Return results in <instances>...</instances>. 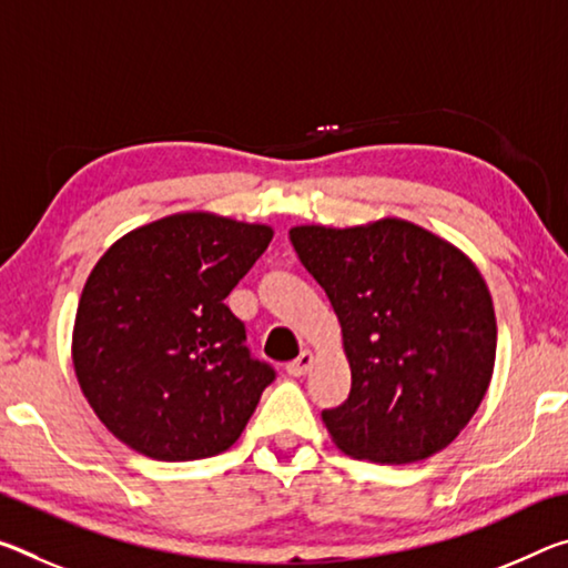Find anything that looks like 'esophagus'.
<instances>
[{
    "instance_id": "1",
    "label": "esophagus",
    "mask_w": 568,
    "mask_h": 568,
    "mask_svg": "<svg viewBox=\"0 0 568 568\" xmlns=\"http://www.w3.org/2000/svg\"><path fill=\"white\" fill-rule=\"evenodd\" d=\"M311 366H313V354L311 351H301V356L293 358V362L285 366V372L291 376H303V374H308Z\"/></svg>"
}]
</instances>
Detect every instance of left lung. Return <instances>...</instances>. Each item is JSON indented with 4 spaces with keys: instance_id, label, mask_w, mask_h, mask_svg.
Here are the masks:
<instances>
[{
    "instance_id": "1",
    "label": "left lung",
    "mask_w": 568,
    "mask_h": 568,
    "mask_svg": "<svg viewBox=\"0 0 568 568\" xmlns=\"http://www.w3.org/2000/svg\"><path fill=\"white\" fill-rule=\"evenodd\" d=\"M291 242L336 311L351 364L348 399L321 412L333 443L386 465L445 449L493 376L498 328L478 267L404 220L305 224Z\"/></svg>"
}]
</instances>
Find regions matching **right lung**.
<instances>
[{
    "label": "right lung",
    "mask_w": 568,
    "mask_h": 568,
    "mask_svg": "<svg viewBox=\"0 0 568 568\" xmlns=\"http://www.w3.org/2000/svg\"><path fill=\"white\" fill-rule=\"evenodd\" d=\"M273 230L171 214L98 260L78 303L73 364L98 419L136 453L202 460L237 443L275 368L224 298Z\"/></svg>",
    "instance_id": "obj_1"
}]
</instances>
